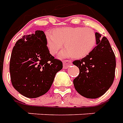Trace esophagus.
Returning a JSON list of instances; mask_svg holds the SVG:
<instances>
[{
  "label": "esophagus",
  "instance_id": "esophagus-1",
  "mask_svg": "<svg viewBox=\"0 0 123 123\" xmlns=\"http://www.w3.org/2000/svg\"><path fill=\"white\" fill-rule=\"evenodd\" d=\"M71 64H72V61H70L69 60L63 61V68L64 69H67Z\"/></svg>",
  "mask_w": 123,
  "mask_h": 123
}]
</instances>
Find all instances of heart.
<instances>
[{
    "mask_svg": "<svg viewBox=\"0 0 123 123\" xmlns=\"http://www.w3.org/2000/svg\"><path fill=\"white\" fill-rule=\"evenodd\" d=\"M97 37L91 28L84 27L61 28L55 30L53 33H46V43L49 53L55 55L63 47L65 49L59 56H72L75 59H82L91 52L96 45Z\"/></svg>",
    "mask_w": 123,
    "mask_h": 123,
    "instance_id": "heart-1",
    "label": "heart"
}]
</instances>
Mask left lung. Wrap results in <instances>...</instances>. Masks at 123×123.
Here are the masks:
<instances>
[{
	"label": "left lung",
	"instance_id": "obj_1",
	"mask_svg": "<svg viewBox=\"0 0 123 123\" xmlns=\"http://www.w3.org/2000/svg\"><path fill=\"white\" fill-rule=\"evenodd\" d=\"M97 46L84 58L73 64L80 73L73 83L78 93L86 98L95 99L108 90L113 82L116 60L110 43L105 37L95 33Z\"/></svg>",
	"mask_w": 123,
	"mask_h": 123
}]
</instances>
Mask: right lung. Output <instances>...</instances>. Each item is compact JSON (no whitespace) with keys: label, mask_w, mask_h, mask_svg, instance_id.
I'll return each mask as SVG.
<instances>
[{"label":"right lung","mask_w":123,"mask_h":123,"mask_svg":"<svg viewBox=\"0 0 123 123\" xmlns=\"http://www.w3.org/2000/svg\"><path fill=\"white\" fill-rule=\"evenodd\" d=\"M62 62L49 53L43 31L24 35L12 49L10 73L13 87L22 95L36 98L47 92Z\"/></svg>","instance_id":"obj_1"}]
</instances>
